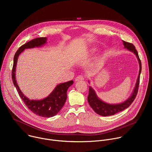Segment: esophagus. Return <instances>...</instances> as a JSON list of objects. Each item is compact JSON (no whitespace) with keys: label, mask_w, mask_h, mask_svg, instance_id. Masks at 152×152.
Returning a JSON list of instances; mask_svg holds the SVG:
<instances>
[{"label":"esophagus","mask_w":152,"mask_h":152,"mask_svg":"<svg viewBox=\"0 0 152 152\" xmlns=\"http://www.w3.org/2000/svg\"><path fill=\"white\" fill-rule=\"evenodd\" d=\"M85 79V77L83 75H78L76 79H75V80L76 81H77V80H83Z\"/></svg>","instance_id":"34e87169"}]
</instances>
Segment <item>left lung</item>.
I'll return each instance as SVG.
<instances>
[{
    "mask_svg": "<svg viewBox=\"0 0 152 152\" xmlns=\"http://www.w3.org/2000/svg\"><path fill=\"white\" fill-rule=\"evenodd\" d=\"M123 45L125 48L128 49L129 50L131 51L134 52L139 61L140 63V72H139V75L138 77V79L136 83V85L135 89L133 91V93L132 96L130 97L126 101L124 102L120 103V104H107L102 100H100L96 96L95 91L91 87V86H89V94L88 96V102L89 103V104L90 106L93 108V110L99 115H102V116H110V115H114L120 111H122L126 109L127 107H128L130 105H131L134 100H135L137 93L138 91V87H139V84H140V73L141 72V60L139 58L138 53L137 50L135 49V47L134 46V45H132V43H130L124 41H123Z\"/></svg>",
    "mask_w": 152,
    "mask_h": 152,
    "instance_id": "1",
    "label": "left lung"
}]
</instances>
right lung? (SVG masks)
<instances>
[{"label":"right lung","mask_w":152,"mask_h":152,"mask_svg":"<svg viewBox=\"0 0 152 152\" xmlns=\"http://www.w3.org/2000/svg\"><path fill=\"white\" fill-rule=\"evenodd\" d=\"M46 42V37H40L33 39L19 48L15 53L12 69V79L17 92L28 109L35 114L43 117H51L56 115L66 103L68 88L73 83V80L59 84L46 98L41 100H29L20 90L15 80V67L19 55L25 49L38 47Z\"/></svg>","instance_id":"right-lung-1"}]
</instances>
